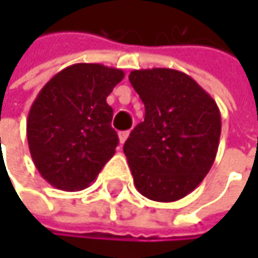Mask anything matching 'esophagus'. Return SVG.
<instances>
[{
    "label": "esophagus",
    "instance_id": "esophagus-1",
    "mask_svg": "<svg viewBox=\"0 0 258 258\" xmlns=\"http://www.w3.org/2000/svg\"><path fill=\"white\" fill-rule=\"evenodd\" d=\"M128 131H121V133H119V134H118V136H119V143H121V145H124V143H125V140H127V139H128Z\"/></svg>",
    "mask_w": 258,
    "mask_h": 258
}]
</instances>
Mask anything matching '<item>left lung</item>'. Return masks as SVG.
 <instances>
[{"label":"left lung","mask_w":258,"mask_h":258,"mask_svg":"<svg viewBox=\"0 0 258 258\" xmlns=\"http://www.w3.org/2000/svg\"><path fill=\"white\" fill-rule=\"evenodd\" d=\"M128 78L145 104V121L124 145L134 185L149 200L176 202L199 186L215 161L220 109L178 70H133Z\"/></svg>","instance_id":"left-lung-1"}]
</instances>
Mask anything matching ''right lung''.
I'll return each instance as SVG.
<instances>
[{
  "label": "right lung",
  "mask_w": 258,
  "mask_h": 258,
  "mask_svg": "<svg viewBox=\"0 0 258 258\" xmlns=\"http://www.w3.org/2000/svg\"><path fill=\"white\" fill-rule=\"evenodd\" d=\"M124 76L122 70L103 64H73L35 97L26 139L38 173L52 186L83 189L113 157L119 139L106 98Z\"/></svg>",
  "instance_id": "obj_1"
}]
</instances>
